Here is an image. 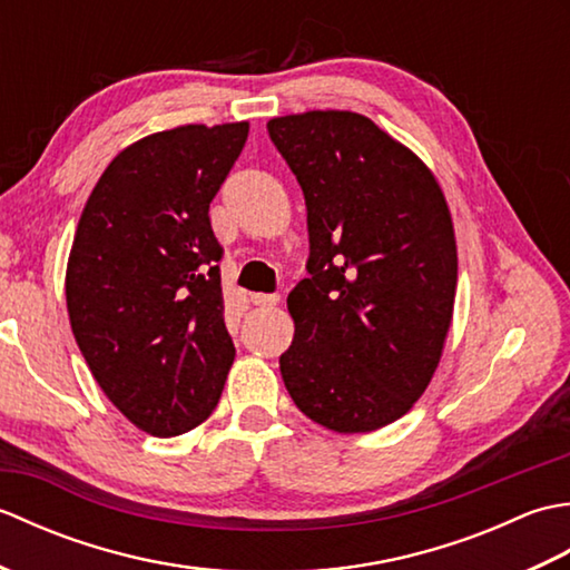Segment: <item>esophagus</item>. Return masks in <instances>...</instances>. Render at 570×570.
I'll return each mask as SVG.
<instances>
[{"instance_id": "1", "label": "esophagus", "mask_w": 570, "mask_h": 570, "mask_svg": "<svg viewBox=\"0 0 570 570\" xmlns=\"http://www.w3.org/2000/svg\"><path fill=\"white\" fill-rule=\"evenodd\" d=\"M278 301H282V296L278 294H252V304L262 306V308H272L278 304Z\"/></svg>"}]
</instances>
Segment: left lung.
Here are the masks:
<instances>
[{"instance_id": "1", "label": "left lung", "mask_w": 570, "mask_h": 570, "mask_svg": "<svg viewBox=\"0 0 570 570\" xmlns=\"http://www.w3.org/2000/svg\"><path fill=\"white\" fill-rule=\"evenodd\" d=\"M306 198L308 276L278 357L294 404L337 433L402 419L426 392L453 321L455 233L431 168L370 117L266 122Z\"/></svg>"}]
</instances>
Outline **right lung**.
Here are the masks:
<instances>
[{
  "mask_svg": "<svg viewBox=\"0 0 570 570\" xmlns=\"http://www.w3.org/2000/svg\"><path fill=\"white\" fill-rule=\"evenodd\" d=\"M247 122L186 125L119 151L85 203L66 269L70 328L107 399L159 439L208 419L235 345L210 203Z\"/></svg>",
  "mask_w": 570,
  "mask_h": 570,
  "instance_id": "right-lung-1",
  "label": "right lung"
}]
</instances>
